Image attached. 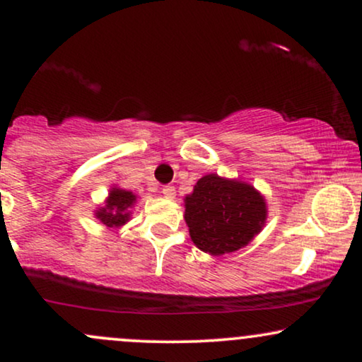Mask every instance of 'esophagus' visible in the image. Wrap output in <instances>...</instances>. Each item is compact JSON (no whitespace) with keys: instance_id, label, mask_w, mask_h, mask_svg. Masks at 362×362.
<instances>
[{"instance_id":"obj_1","label":"esophagus","mask_w":362,"mask_h":362,"mask_svg":"<svg viewBox=\"0 0 362 362\" xmlns=\"http://www.w3.org/2000/svg\"><path fill=\"white\" fill-rule=\"evenodd\" d=\"M161 192H163V196L166 197V199H175V196H176L175 186H163Z\"/></svg>"}]
</instances>
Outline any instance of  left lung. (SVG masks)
<instances>
[{
  "label": "left lung",
  "instance_id": "obj_1",
  "mask_svg": "<svg viewBox=\"0 0 362 362\" xmlns=\"http://www.w3.org/2000/svg\"><path fill=\"white\" fill-rule=\"evenodd\" d=\"M185 221L197 249L211 255L245 247L267 219L265 197L239 180L206 175L185 199Z\"/></svg>",
  "mask_w": 362,
  "mask_h": 362
}]
</instances>
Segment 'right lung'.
Listing matches in <instances>:
<instances>
[{"instance_id": "add662e5", "label": "right lung", "mask_w": 362, "mask_h": 362, "mask_svg": "<svg viewBox=\"0 0 362 362\" xmlns=\"http://www.w3.org/2000/svg\"><path fill=\"white\" fill-rule=\"evenodd\" d=\"M136 196L130 191L112 187L105 206L98 207L95 217L107 227H120L130 221V209L135 206Z\"/></svg>"}]
</instances>
